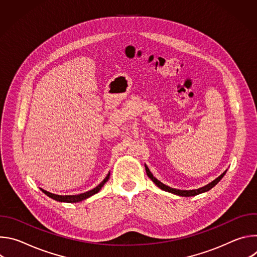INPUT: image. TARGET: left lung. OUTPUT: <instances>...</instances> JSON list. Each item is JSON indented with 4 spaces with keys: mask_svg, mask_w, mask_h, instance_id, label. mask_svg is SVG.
<instances>
[{
    "mask_svg": "<svg viewBox=\"0 0 257 257\" xmlns=\"http://www.w3.org/2000/svg\"><path fill=\"white\" fill-rule=\"evenodd\" d=\"M145 171H146V174H148V176L152 179V181L155 183V184L161 188L162 190L164 191H167V192H170V193H173V194H176V195H179V196H185V197H189V196H195V195H198L200 193H203V192H206L208 190H210L212 187H214L217 183L221 181V179L225 176V174L227 173V170L221 175L218 176L216 179H214L212 182H210L209 184L201 187V188H198V189H194V190H180V189H175V188H171L165 184H163V183L161 181H159L157 178L154 177V175L152 174V172L150 171V169L148 168V166L145 165Z\"/></svg>",
    "mask_w": 257,
    "mask_h": 257,
    "instance_id": "left-lung-1",
    "label": "left lung"
}]
</instances>
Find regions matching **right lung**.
Instances as JSON below:
<instances>
[{"mask_svg":"<svg viewBox=\"0 0 257 257\" xmlns=\"http://www.w3.org/2000/svg\"><path fill=\"white\" fill-rule=\"evenodd\" d=\"M109 178V173L106 175V177L102 180V182L100 183V184H98L95 188L87 191V192H84V193H81V194H78V195H57V194H53V193H50L44 189H42V191L48 195L49 197L57 200V201H60V202H69V203H73V202H79V201H82L94 194H96L100 189L101 187L105 184V182L108 180Z\"/></svg>","mask_w":257,"mask_h":257,"instance_id":"right-lung-1","label":"right lung"}]
</instances>
